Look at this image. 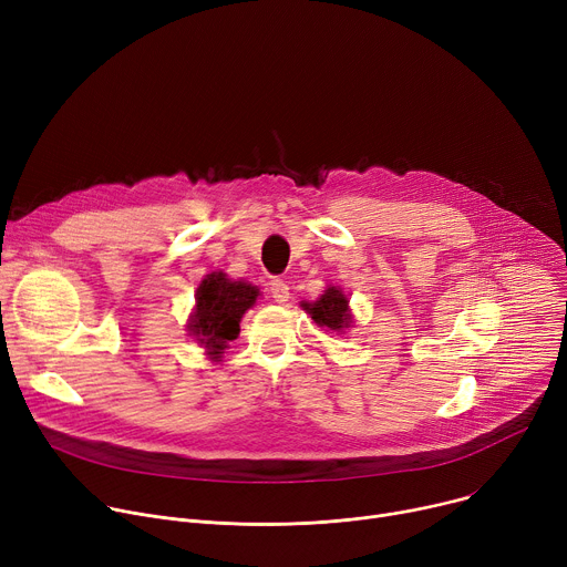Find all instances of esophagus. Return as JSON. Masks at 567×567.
Returning a JSON list of instances; mask_svg holds the SVG:
<instances>
[{
    "label": "esophagus",
    "mask_w": 567,
    "mask_h": 567,
    "mask_svg": "<svg viewBox=\"0 0 567 567\" xmlns=\"http://www.w3.org/2000/svg\"><path fill=\"white\" fill-rule=\"evenodd\" d=\"M269 291H271L274 300L280 302V305H285V302L289 300V285H287L285 280H280V278H274V280L269 282Z\"/></svg>",
    "instance_id": "esophagus-1"
}]
</instances>
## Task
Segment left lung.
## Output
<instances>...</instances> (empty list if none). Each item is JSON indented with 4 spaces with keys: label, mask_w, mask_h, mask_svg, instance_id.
<instances>
[{
    "label": "left lung",
    "mask_w": 567,
    "mask_h": 567,
    "mask_svg": "<svg viewBox=\"0 0 567 567\" xmlns=\"http://www.w3.org/2000/svg\"><path fill=\"white\" fill-rule=\"evenodd\" d=\"M300 307L315 319L317 326L334 332H343L352 323L348 298L339 287H328L319 300L300 302Z\"/></svg>",
    "instance_id": "obj_1"
}]
</instances>
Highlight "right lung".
I'll list each match as a JSON object with an SVG mask.
<instances>
[{
  "label": "right lung",
  "mask_w": 567,
  "mask_h": 567,
  "mask_svg": "<svg viewBox=\"0 0 567 567\" xmlns=\"http://www.w3.org/2000/svg\"><path fill=\"white\" fill-rule=\"evenodd\" d=\"M257 296H260L257 287L244 280H230L224 271H213L200 280L187 330L205 346L210 359H219L228 341L237 339L239 321L255 305Z\"/></svg>",
  "instance_id": "add662e5"
}]
</instances>
